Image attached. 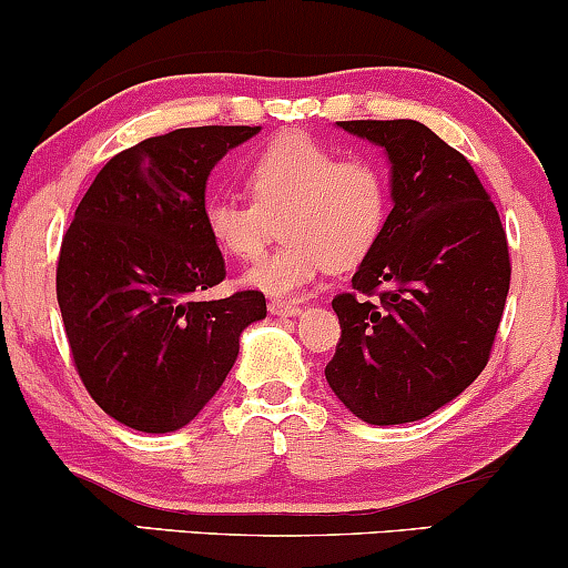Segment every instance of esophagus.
I'll return each mask as SVG.
<instances>
[{"instance_id": "obj_1", "label": "esophagus", "mask_w": 568, "mask_h": 568, "mask_svg": "<svg viewBox=\"0 0 568 568\" xmlns=\"http://www.w3.org/2000/svg\"><path fill=\"white\" fill-rule=\"evenodd\" d=\"M270 312L280 317H293L302 312V306H298L296 302H285V298H275V302H270Z\"/></svg>"}]
</instances>
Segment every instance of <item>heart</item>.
<instances>
[{
    "mask_svg": "<svg viewBox=\"0 0 568 568\" xmlns=\"http://www.w3.org/2000/svg\"><path fill=\"white\" fill-rule=\"evenodd\" d=\"M251 200L216 197L205 205V230L234 258H256L275 237L283 243L245 272V285L293 296L328 266H361L382 243L393 216V179L368 154L342 158L315 135L280 133L245 165Z\"/></svg>",
    "mask_w": 568,
    "mask_h": 568,
    "instance_id": "1",
    "label": "heart"
}]
</instances>
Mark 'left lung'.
<instances>
[{
    "label": "left lung",
    "instance_id": "8db88e82",
    "mask_svg": "<svg viewBox=\"0 0 568 568\" xmlns=\"http://www.w3.org/2000/svg\"><path fill=\"white\" fill-rule=\"evenodd\" d=\"M338 128L387 149L393 216L379 247L336 293L342 325L325 379L368 425L446 406L491 357L510 291V251L470 160L416 120Z\"/></svg>",
    "mask_w": 568,
    "mask_h": 568
}]
</instances>
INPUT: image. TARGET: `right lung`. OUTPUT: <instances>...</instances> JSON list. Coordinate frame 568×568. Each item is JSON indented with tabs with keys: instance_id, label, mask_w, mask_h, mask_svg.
Instances as JSON below:
<instances>
[{
	"instance_id": "obj_1",
	"label": "right lung",
	"mask_w": 568,
	"mask_h": 568,
	"mask_svg": "<svg viewBox=\"0 0 568 568\" xmlns=\"http://www.w3.org/2000/svg\"><path fill=\"white\" fill-rule=\"evenodd\" d=\"M256 125L179 128L114 154L63 234L55 293L71 361L122 425L173 433L216 395L262 291L205 302L226 277L205 230V181Z\"/></svg>"
}]
</instances>
